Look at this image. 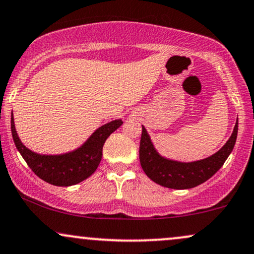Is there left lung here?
Listing matches in <instances>:
<instances>
[{"label":"left lung","instance_id":"1","mask_svg":"<svg viewBox=\"0 0 254 254\" xmlns=\"http://www.w3.org/2000/svg\"><path fill=\"white\" fill-rule=\"evenodd\" d=\"M238 136V119L233 132L225 145L215 154L203 160L182 162L162 156L142 125L139 144V162L149 179L157 185L172 189L194 188L206 182L218 172L233 150Z\"/></svg>","mask_w":254,"mask_h":254}]
</instances>
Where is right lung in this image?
I'll list each match as a JSON object with an SVG mask.
<instances>
[{"label": "right lung", "mask_w": 254, "mask_h": 254, "mask_svg": "<svg viewBox=\"0 0 254 254\" xmlns=\"http://www.w3.org/2000/svg\"><path fill=\"white\" fill-rule=\"evenodd\" d=\"M123 124L122 119H115L102 125L80 146L64 154H38L21 142L16 132L11 112V135L16 149L35 175L44 181L59 187H68L84 181L96 172L103 157V146L108 137Z\"/></svg>", "instance_id": "obj_1"}]
</instances>
